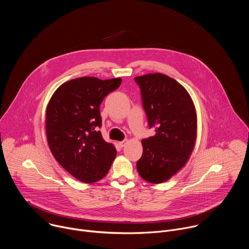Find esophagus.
<instances>
[{
  "label": "esophagus",
  "instance_id": "1",
  "mask_svg": "<svg viewBox=\"0 0 249 249\" xmlns=\"http://www.w3.org/2000/svg\"><path fill=\"white\" fill-rule=\"evenodd\" d=\"M126 143H127V140H123V141L119 142L118 145H119V147H120V148H123V147L125 146V144H126Z\"/></svg>",
  "mask_w": 249,
  "mask_h": 249
}]
</instances>
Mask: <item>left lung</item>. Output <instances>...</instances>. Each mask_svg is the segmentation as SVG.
<instances>
[{
  "label": "left lung",
  "mask_w": 249,
  "mask_h": 249,
  "mask_svg": "<svg viewBox=\"0 0 249 249\" xmlns=\"http://www.w3.org/2000/svg\"><path fill=\"white\" fill-rule=\"evenodd\" d=\"M150 128L156 135L143 139V155L137 161L142 178L166 181L188 160L195 145L197 118L187 90L163 74L134 78Z\"/></svg>",
  "instance_id": "left-lung-1"
}]
</instances>
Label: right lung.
<instances>
[{
    "instance_id": "add662e5",
    "label": "right lung",
    "mask_w": 249,
    "mask_h": 249,
    "mask_svg": "<svg viewBox=\"0 0 249 249\" xmlns=\"http://www.w3.org/2000/svg\"><path fill=\"white\" fill-rule=\"evenodd\" d=\"M120 78L82 77L61 85L46 109V134L52 155L75 178L86 183L100 180L115 157L113 145L99 131V105L121 85Z\"/></svg>"
}]
</instances>
